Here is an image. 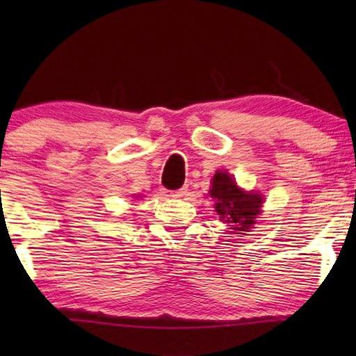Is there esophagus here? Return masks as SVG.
<instances>
[{
  "label": "esophagus",
  "instance_id": "obj_1",
  "mask_svg": "<svg viewBox=\"0 0 356 356\" xmlns=\"http://www.w3.org/2000/svg\"><path fill=\"white\" fill-rule=\"evenodd\" d=\"M186 193H188V189L186 188H181V189H177V191H172V193L168 194V196L178 199V197H183Z\"/></svg>",
  "mask_w": 356,
  "mask_h": 356
}]
</instances>
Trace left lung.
<instances>
[{"mask_svg":"<svg viewBox=\"0 0 356 356\" xmlns=\"http://www.w3.org/2000/svg\"><path fill=\"white\" fill-rule=\"evenodd\" d=\"M209 196L216 202L213 207H216L217 216L222 222L228 223L235 235L250 232L264 202L259 193L243 191L232 175L220 170H217V173L213 175Z\"/></svg>","mask_w":356,"mask_h":356,"instance_id":"left-lung-1","label":"left lung"}]
</instances>
